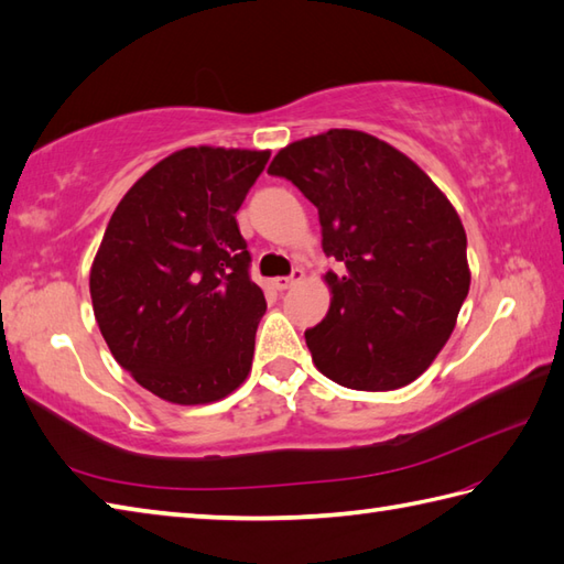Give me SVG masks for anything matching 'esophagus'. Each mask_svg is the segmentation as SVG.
Returning <instances> with one entry per match:
<instances>
[{
    "mask_svg": "<svg viewBox=\"0 0 564 564\" xmlns=\"http://www.w3.org/2000/svg\"><path fill=\"white\" fill-rule=\"evenodd\" d=\"M302 280H304V270H302V268H294L290 278H274V280H272V284H274V290L284 292V290H290V286L299 284Z\"/></svg>",
    "mask_w": 564,
    "mask_h": 564,
    "instance_id": "34e87169",
    "label": "esophagus"
}]
</instances>
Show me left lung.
<instances>
[{"instance_id":"8db88e82","label":"left lung","mask_w":564,"mask_h":564,"mask_svg":"<svg viewBox=\"0 0 564 564\" xmlns=\"http://www.w3.org/2000/svg\"><path fill=\"white\" fill-rule=\"evenodd\" d=\"M270 176L316 205L333 302L306 345L330 381L393 391L427 369L466 302V231L415 161L377 137L328 130L284 147Z\"/></svg>"}]
</instances>
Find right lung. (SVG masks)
I'll use <instances>...</instances> for the list:
<instances>
[{"label":"right lung","instance_id":"1","mask_svg":"<svg viewBox=\"0 0 564 564\" xmlns=\"http://www.w3.org/2000/svg\"><path fill=\"white\" fill-rule=\"evenodd\" d=\"M268 159L181 149L108 221L89 280L94 316L118 365L169 403H215L248 377L268 306L236 212Z\"/></svg>","mask_w":564,"mask_h":564}]
</instances>
